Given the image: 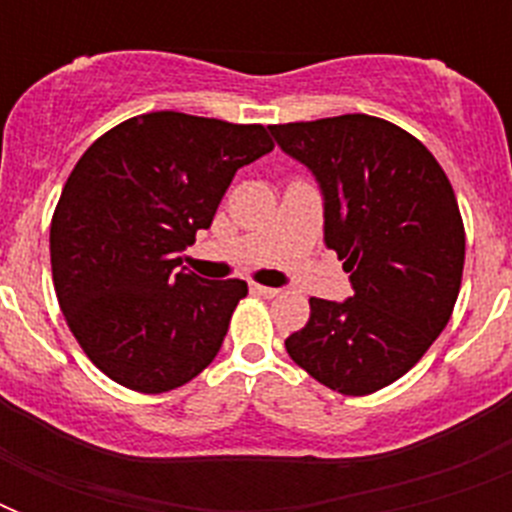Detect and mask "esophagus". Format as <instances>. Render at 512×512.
Instances as JSON below:
<instances>
[{
  "label": "esophagus",
  "instance_id": "34e87169",
  "mask_svg": "<svg viewBox=\"0 0 512 512\" xmlns=\"http://www.w3.org/2000/svg\"><path fill=\"white\" fill-rule=\"evenodd\" d=\"M249 292H252V295H260V297H276V295H279V289L263 287V284H249Z\"/></svg>",
  "mask_w": 512,
  "mask_h": 512
}]
</instances>
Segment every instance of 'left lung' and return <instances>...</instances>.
Returning <instances> with one entry per match:
<instances>
[{"label": "left lung", "instance_id": "8db88e82", "mask_svg": "<svg viewBox=\"0 0 512 512\" xmlns=\"http://www.w3.org/2000/svg\"><path fill=\"white\" fill-rule=\"evenodd\" d=\"M268 130L319 185L324 244L353 289L340 303L311 297L287 353L337 393H374L420 361L460 295L465 228L452 183L420 140L377 116Z\"/></svg>", "mask_w": 512, "mask_h": 512}]
</instances>
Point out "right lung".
<instances>
[{"instance_id": "1", "label": "right lung", "mask_w": 512, "mask_h": 512, "mask_svg": "<svg viewBox=\"0 0 512 512\" xmlns=\"http://www.w3.org/2000/svg\"><path fill=\"white\" fill-rule=\"evenodd\" d=\"M260 124L154 111L116 124L68 175L50 225L55 295L100 372L167 393L212 364L247 284L207 281L180 252L233 175L271 154Z\"/></svg>"}]
</instances>
